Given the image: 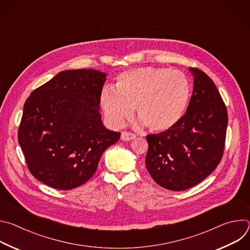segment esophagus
Instances as JSON below:
<instances>
[{
  "label": "esophagus",
  "instance_id": "obj_1",
  "mask_svg": "<svg viewBox=\"0 0 250 250\" xmlns=\"http://www.w3.org/2000/svg\"><path fill=\"white\" fill-rule=\"evenodd\" d=\"M134 138H135V135L133 133L126 132V131H123L121 133V139L124 140V141H129V140H132Z\"/></svg>",
  "mask_w": 250,
  "mask_h": 250
}]
</instances>
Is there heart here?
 <instances>
[{
  "instance_id": "heart-1",
  "label": "heart",
  "mask_w": 250,
  "mask_h": 250,
  "mask_svg": "<svg viewBox=\"0 0 250 250\" xmlns=\"http://www.w3.org/2000/svg\"><path fill=\"white\" fill-rule=\"evenodd\" d=\"M191 85L184 73L159 67L128 69L116 77L114 88L100 94L101 109L114 126H122L132 115L149 130L166 131L184 117Z\"/></svg>"
}]
</instances>
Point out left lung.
<instances>
[{
	"label": "left lung",
	"instance_id": "8db88e82",
	"mask_svg": "<svg viewBox=\"0 0 250 250\" xmlns=\"http://www.w3.org/2000/svg\"><path fill=\"white\" fill-rule=\"evenodd\" d=\"M193 94L182 120L172 128L146 136V168L152 179L171 191L189 189L219 165L228 126L226 104L212 80L189 68Z\"/></svg>",
	"mask_w": 250,
	"mask_h": 250
}]
</instances>
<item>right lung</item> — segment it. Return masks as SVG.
<instances>
[{
  "instance_id": "add662e5",
  "label": "right lung",
  "mask_w": 250,
  "mask_h": 250,
  "mask_svg": "<svg viewBox=\"0 0 250 250\" xmlns=\"http://www.w3.org/2000/svg\"><path fill=\"white\" fill-rule=\"evenodd\" d=\"M105 80L95 69L61 71L25 101L19 144L39 181L58 190L83 185L119 140L121 134L104 127L99 111Z\"/></svg>"
}]
</instances>
